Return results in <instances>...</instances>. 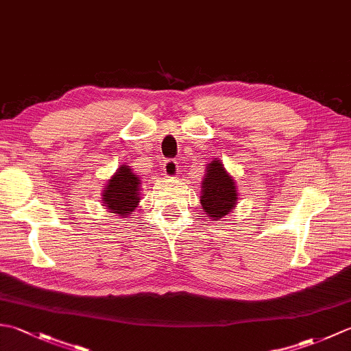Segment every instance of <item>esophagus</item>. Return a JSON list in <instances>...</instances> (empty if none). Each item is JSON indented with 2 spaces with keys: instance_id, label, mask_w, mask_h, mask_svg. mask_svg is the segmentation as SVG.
<instances>
[{
  "instance_id": "obj_1",
  "label": "esophagus",
  "mask_w": 351,
  "mask_h": 351,
  "mask_svg": "<svg viewBox=\"0 0 351 351\" xmlns=\"http://www.w3.org/2000/svg\"><path fill=\"white\" fill-rule=\"evenodd\" d=\"M162 171H164V175H166L167 178H176L178 173H180V166H178L176 161L167 160L166 162H164Z\"/></svg>"
}]
</instances>
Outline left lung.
I'll return each mask as SVG.
<instances>
[{
	"label": "left lung",
	"mask_w": 351,
	"mask_h": 351,
	"mask_svg": "<svg viewBox=\"0 0 351 351\" xmlns=\"http://www.w3.org/2000/svg\"><path fill=\"white\" fill-rule=\"evenodd\" d=\"M200 206L211 220H221L234 211L238 204V190L234 176L228 173L219 158L206 164L200 184Z\"/></svg>",
	"instance_id": "obj_1"
}]
</instances>
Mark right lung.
Returning <instances> with one entry per match:
<instances>
[{
    "label": "right lung",
    "mask_w": 351,
    "mask_h": 351,
    "mask_svg": "<svg viewBox=\"0 0 351 351\" xmlns=\"http://www.w3.org/2000/svg\"><path fill=\"white\" fill-rule=\"evenodd\" d=\"M140 176L134 173L131 166L121 164L102 191V204L108 213L123 215V219H128L140 204Z\"/></svg>",
    "instance_id": "1"
}]
</instances>
